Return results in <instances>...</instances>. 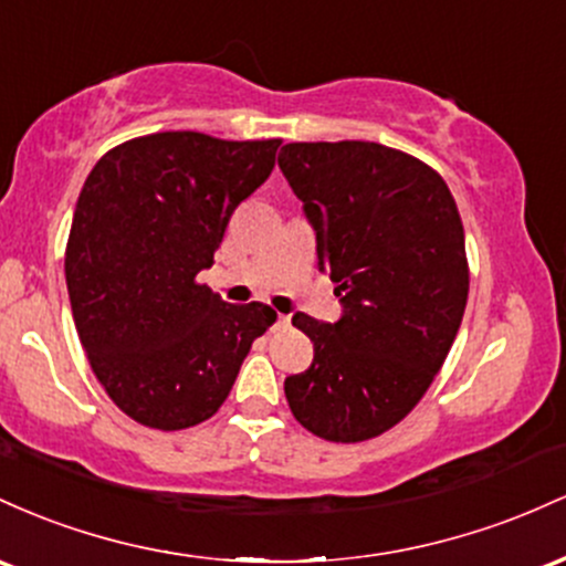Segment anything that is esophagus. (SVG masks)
Wrapping results in <instances>:
<instances>
[{"label":"esophagus","mask_w":566,"mask_h":566,"mask_svg":"<svg viewBox=\"0 0 566 566\" xmlns=\"http://www.w3.org/2000/svg\"><path fill=\"white\" fill-rule=\"evenodd\" d=\"M291 326V317L289 315H277L275 317V326L272 328H277V332H283V328H289Z\"/></svg>","instance_id":"34e87169"}]
</instances>
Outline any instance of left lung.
Listing matches in <instances>:
<instances>
[{
	"mask_svg": "<svg viewBox=\"0 0 566 566\" xmlns=\"http://www.w3.org/2000/svg\"><path fill=\"white\" fill-rule=\"evenodd\" d=\"M315 230L342 315L317 323L307 371L285 377L291 411L336 443L401 422L443 366L468 304L457 202L433 168L374 142L285 144L277 157Z\"/></svg>",
	"mask_w": 566,
	"mask_h": 566,
	"instance_id": "left-lung-1",
	"label": "left lung"
}]
</instances>
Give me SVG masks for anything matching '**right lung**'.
Returning a JSON list of instances; mask_svg holds the SVG:
<instances>
[{"instance_id": "add662e5", "label": "right lung", "mask_w": 566, "mask_h": 566, "mask_svg": "<svg viewBox=\"0 0 566 566\" xmlns=\"http://www.w3.org/2000/svg\"><path fill=\"white\" fill-rule=\"evenodd\" d=\"M277 146L151 133L106 151L82 187L66 245L74 326L112 401L146 428L213 417L275 323L266 304H227L195 277Z\"/></svg>"}]
</instances>
